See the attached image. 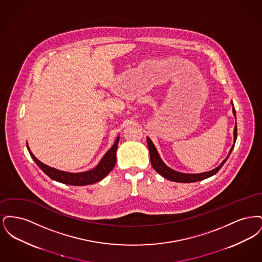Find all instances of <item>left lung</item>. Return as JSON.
<instances>
[{
  "instance_id": "left-lung-1",
  "label": "left lung",
  "mask_w": 262,
  "mask_h": 262,
  "mask_svg": "<svg viewBox=\"0 0 262 262\" xmlns=\"http://www.w3.org/2000/svg\"><path fill=\"white\" fill-rule=\"evenodd\" d=\"M233 113H234V116L236 117V111H235V108L233 107ZM237 124L235 125V128H234V144L232 146V148L229 152V155L227 156V158L225 159L223 162L220 164V166H218L217 168H215L214 170L209 171V172H205V173H200V174H184V173H180V172H177L174 171L173 169L169 168L168 166H166L157 150L155 148L154 144L152 143L151 139L149 137H147V145H148V149L150 152V161H151V165L153 167V169L158 173V174H161L162 177H164L165 179H168L170 181H173V182H178V183H194V182H199V181H202L204 179H207L209 177H211L213 174H216L221 168L222 166L224 165L225 162L227 161V159L229 158L232 150L234 148V145H235V142H236V139H237Z\"/></svg>"
}]
</instances>
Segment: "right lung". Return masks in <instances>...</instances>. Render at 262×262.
<instances>
[{"label":"right lung","instance_id":"1","mask_svg":"<svg viewBox=\"0 0 262 262\" xmlns=\"http://www.w3.org/2000/svg\"><path fill=\"white\" fill-rule=\"evenodd\" d=\"M119 138L120 137H118L114 145L111 147V149L107 151V153L104 155L102 160L94 169L88 171V172L75 173H75L60 171V170H57L55 168H52V167L45 165L44 163L40 162L37 158L31 153L27 143H26V146L30 153V156L39 166V168L45 174L49 176L52 180L66 184V185H70V186H88V185H92L94 183L100 182L102 179H104L112 171L113 168L116 165V152L118 148Z\"/></svg>","mask_w":262,"mask_h":262}]
</instances>
